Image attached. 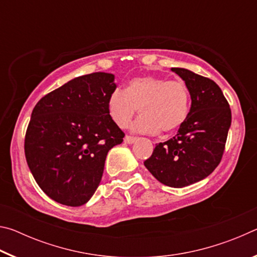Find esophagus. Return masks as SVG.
<instances>
[{
    "label": "esophagus",
    "mask_w": 257,
    "mask_h": 257,
    "mask_svg": "<svg viewBox=\"0 0 257 257\" xmlns=\"http://www.w3.org/2000/svg\"><path fill=\"white\" fill-rule=\"evenodd\" d=\"M136 137H134V136H125L124 137V143H127V144H133V143L136 141Z\"/></svg>",
    "instance_id": "obj_1"
}]
</instances>
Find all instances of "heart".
<instances>
[{
    "label": "heart",
    "instance_id": "heart-1",
    "mask_svg": "<svg viewBox=\"0 0 257 257\" xmlns=\"http://www.w3.org/2000/svg\"><path fill=\"white\" fill-rule=\"evenodd\" d=\"M190 106L188 86L181 79L163 77H137L125 89L116 88L107 99V110L120 128H127L138 107L143 114L134 123L137 133L175 132L187 119Z\"/></svg>",
    "mask_w": 257,
    "mask_h": 257
}]
</instances>
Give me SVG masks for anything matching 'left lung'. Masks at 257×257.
<instances>
[{
	"instance_id": "obj_1",
	"label": "left lung",
	"mask_w": 257,
	"mask_h": 257,
	"mask_svg": "<svg viewBox=\"0 0 257 257\" xmlns=\"http://www.w3.org/2000/svg\"><path fill=\"white\" fill-rule=\"evenodd\" d=\"M171 70L188 86L190 110L176 136L156 144L144 164L163 185L182 188L203 180L220 164L231 110L222 90L210 78L182 68Z\"/></svg>"
}]
</instances>
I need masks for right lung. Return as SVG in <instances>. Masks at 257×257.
I'll use <instances>...</instances> for the list:
<instances>
[{
    "mask_svg": "<svg viewBox=\"0 0 257 257\" xmlns=\"http://www.w3.org/2000/svg\"><path fill=\"white\" fill-rule=\"evenodd\" d=\"M115 88L111 73L93 72L68 81L35 105L25 155L37 185L53 201L80 206L97 189L107 152L124 137L107 110Z\"/></svg>",
    "mask_w": 257,
    "mask_h": 257,
    "instance_id": "1",
    "label": "right lung"
}]
</instances>
